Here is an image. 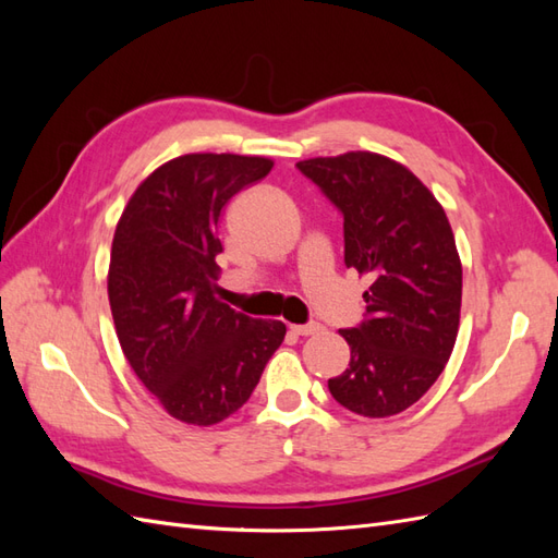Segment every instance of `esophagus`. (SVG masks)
<instances>
[{
    "instance_id": "obj_1",
    "label": "esophagus",
    "mask_w": 558,
    "mask_h": 558,
    "mask_svg": "<svg viewBox=\"0 0 558 558\" xmlns=\"http://www.w3.org/2000/svg\"><path fill=\"white\" fill-rule=\"evenodd\" d=\"M290 328H292V333H298V336H316V333H322V330H324V326L318 322H310V324H302V326H290Z\"/></svg>"
}]
</instances>
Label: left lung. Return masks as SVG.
Returning a JSON list of instances; mask_svg holds the SVG:
<instances>
[{
	"instance_id": "obj_1",
	"label": "left lung",
	"mask_w": 558,
	"mask_h": 558,
	"mask_svg": "<svg viewBox=\"0 0 558 558\" xmlns=\"http://www.w3.org/2000/svg\"><path fill=\"white\" fill-rule=\"evenodd\" d=\"M342 216L345 266L372 278L366 314L340 336L350 369L328 378L342 408L390 417L417 402L453 352L462 266L446 213L400 162L352 150L298 162Z\"/></svg>"
}]
</instances>
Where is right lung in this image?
Wrapping results in <instances>:
<instances>
[{
    "mask_svg": "<svg viewBox=\"0 0 558 558\" xmlns=\"http://www.w3.org/2000/svg\"><path fill=\"white\" fill-rule=\"evenodd\" d=\"M268 158L189 153L165 162L117 222L108 294L126 362L174 420L210 426L252 396L286 324L216 292L225 204L270 172Z\"/></svg>",
    "mask_w": 558,
    "mask_h": 558,
    "instance_id": "right-lung-1",
    "label": "right lung"
}]
</instances>
